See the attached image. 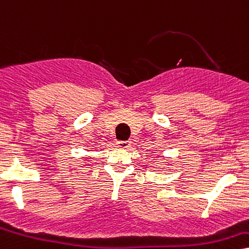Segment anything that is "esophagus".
Masks as SVG:
<instances>
[{"label": "esophagus", "instance_id": "obj_1", "mask_svg": "<svg viewBox=\"0 0 249 249\" xmlns=\"http://www.w3.org/2000/svg\"><path fill=\"white\" fill-rule=\"evenodd\" d=\"M116 146L119 149H128L130 146V142L129 141H119V142H116Z\"/></svg>", "mask_w": 249, "mask_h": 249}]
</instances>
